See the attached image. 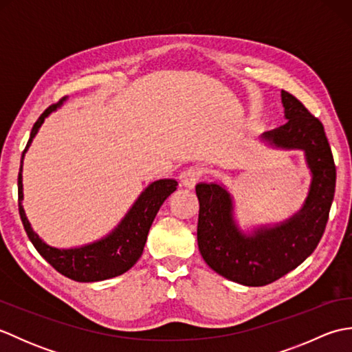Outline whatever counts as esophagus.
Returning a JSON list of instances; mask_svg holds the SVG:
<instances>
[{
  "instance_id": "1",
  "label": "esophagus",
  "mask_w": 352,
  "mask_h": 352,
  "mask_svg": "<svg viewBox=\"0 0 352 352\" xmlns=\"http://www.w3.org/2000/svg\"><path fill=\"white\" fill-rule=\"evenodd\" d=\"M199 177H201V172L195 168H189L186 169L184 172H182L180 175V182L184 186V188L188 189H193L197 186V183L199 182Z\"/></svg>"
}]
</instances>
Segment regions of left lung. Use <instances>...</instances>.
Returning a JSON list of instances; mask_svg holds the SVG:
<instances>
[{"label": "left lung", "mask_w": 352, "mask_h": 352, "mask_svg": "<svg viewBox=\"0 0 352 352\" xmlns=\"http://www.w3.org/2000/svg\"><path fill=\"white\" fill-rule=\"evenodd\" d=\"M287 122L261 134L278 149H301L311 174L302 207L286 221L243 233L234 219V203L222 184L199 183L198 248L214 272L243 286L258 287L294 271L315 251L330 214L336 166L324 125L294 95L281 91Z\"/></svg>", "instance_id": "8db88e82"}]
</instances>
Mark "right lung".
I'll use <instances>...</instances> for the list:
<instances>
[{
    "mask_svg": "<svg viewBox=\"0 0 352 352\" xmlns=\"http://www.w3.org/2000/svg\"><path fill=\"white\" fill-rule=\"evenodd\" d=\"M65 100V98H63ZM63 100L57 104H52L37 119L33 125V130L30 133L28 144L22 153L21 169L18 175V201H19V214L21 221L24 223L27 236L37 252L48 261V263L56 269L57 272L68 276V278L80 283H94L113 278V276L121 275L129 271V269L136 263L144 252V246L148 237V231L151 228V223L155 218L157 212L162 207L172 192L177 190V180L174 178H164V180H157L151 183L148 188L140 193L136 203L118 223V227L109 233L106 237L87 243L77 248H54L45 243L42 239L37 236L25 216L24 207H22V199H24V192H22V160L27 153L28 146L32 145L34 136L39 131L41 125L43 124L45 118L50 116L52 111H56L63 104Z\"/></svg>",
    "mask_w": 352,
    "mask_h": 352,
    "instance_id": "right-lung-1",
    "label": "right lung"
}]
</instances>
